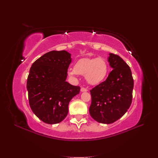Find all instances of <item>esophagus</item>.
<instances>
[{"mask_svg":"<svg viewBox=\"0 0 158 158\" xmlns=\"http://www.w3.org/2000/svg\"><path fill=\"white\" fill-rule=\"evenodd\" d=\"M80 91H81V92H87L88 89H87L86 88H81Z\"/></svg>","mask_w":158,"mask_h":158,"instance_id":"obj_1","label":"esophagus"}]
</instances>
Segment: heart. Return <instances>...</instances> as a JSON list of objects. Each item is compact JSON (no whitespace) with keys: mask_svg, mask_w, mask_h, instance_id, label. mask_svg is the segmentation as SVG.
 Listing matches in <instances>:
<instances>
[{"mask_svg":"<svg viewBox=\"0 0 158 158\" xmlns=\"http://www.w3.org/2000/svg\"><path fill=\"white\" fill-rule=\"evenodd\" d=\"M108 72L106 61L102 58H84L76 62L74 69H69L68 74L72 77L78 74L85 76L90 85H96L106 78Z\"/></svg>","mask_w":158,"mask_h":158,"instance_id":"b5f03b06","label":"heart"}]
</instances>
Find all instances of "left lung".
<instances>
[{
  "instance_id": "1",
  "label": "left lung",
  "mask_w": 158,
  "mask_h": 158,
  "mask_svg": "<svg viewBox=\"0 0 158 158\" xmlns=\"http://www.w3.org/2000/svg\"><path fill=\"white\" fill-rule=\"evenodd\" d=\"M113 69L106 81L90 90L91 117L103 124H111L122 117L131 106L134 80L128 65L120 56L109 53Z\"/></svg>"
}]
</instances>
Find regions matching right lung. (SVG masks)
<instances>
[{
    "label": "right lung",
    "instance_id": "obj_1",
    "mask_svg": "<svg viewBox=\"0 0 158 158\" xmlns=\"http://www.w3.org/2000/svg\"><path fill=\"white\" fill-rule=\"evenodd\" d=\"M71 54L66 51H51L31 65L27 80L30 107L40 120L47 124L63 121L69 104L80 93L79 86L66 81Z\"/></svg>",
    "mask_w": 158,
    "mask_h": 158
}]
</instances>
